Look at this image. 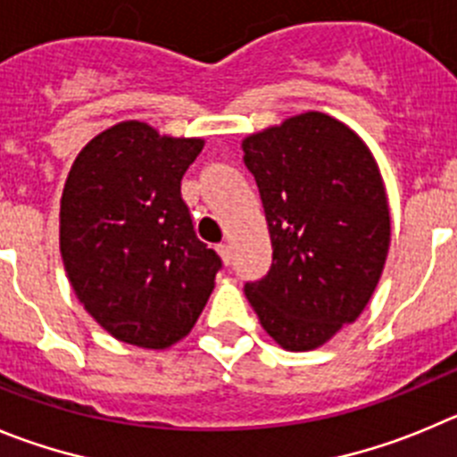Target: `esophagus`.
Segmentation results:
<instances>
[{
	"instance_id": "1",
	"label": "esophagus",
	"mask_w": 457,
	"mask_h": 457,
	"mask_svg": "<svg viewBox=\"0 0 457 457\" xmlns=\"http://www.w3.org/2000/svg\"><path fill=\"white\" fill-rule=\"evenodd\" d=\"M216 253L220 254L223 263L232 262V248H229V243H220V245H216Z\"/></svg>"
}]
</instances>
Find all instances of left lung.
I'll return each mask as SVG.
<instances>
[{"label": "left lung", "instance_id": "8db88e82", "mask_svg": "<svg viewBox=\"0 0 457 457\" xmlns=\"http://www.w3.org/2000/svg\"><path fill=\"white\" fill-rule=\"evenodd\" d=\"M266 212L272 266L245 284L266 334L288 352L329 343L363 313L390 250V207L368 144L325 112L241 142Z\"/></svg>", "mask_w": 457, "mask_h": 457}]
</instances>
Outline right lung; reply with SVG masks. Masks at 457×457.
I'll use <instances>...</instances> for the list:
<instances>
[{
    "mask_svg": "<svg viewBox=\"0 0 457 457\" xmlns=\"http://www.w3.org/2000/svg\"><path fill=\"white\" fill-rule=\"evenodd\" d=\"M203 137L130 119L89 139L61 198V254L83 309L112 338L166 349L194 329L219 254L194 232L180 180Z\"/></svg>",
    "mask_w": 457,
    "mask_h": 457,
    "instance_id": "obj_1",
    "label": "right lung"
}]
</instances>
